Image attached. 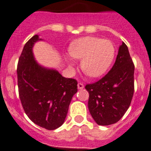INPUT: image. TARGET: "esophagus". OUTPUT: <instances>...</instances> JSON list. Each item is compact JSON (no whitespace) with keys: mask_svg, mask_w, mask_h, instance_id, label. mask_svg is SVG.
I'll return each mask as SVG.
<instances>
[{"mask_svg":"<svg viewBox=\"0 0 151 151\" xmlns=\"http://www.w3.org/2000/svg\"><path fill=\"white\" fill-rule=\"evenodd\" d=\"M78 88L80 89V90H81V89H83L84 88V85H83V84L78 83Z\"/></svg>","mask_w":151,"mask_h":151,"instance_id":"1","label":"esophagus"}]
</instances>
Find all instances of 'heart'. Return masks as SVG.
I'll use <instances>...</instances> for the list:
<instances>
[{
	"label": "heart",
	"instance_id": "b5f03b06",
	"mask_svg": "<svg viewBox=\"0 0 151 151\" xmlns=\"http://www.w3.org/2000/svg\"><path fill=\"white\" fill-rule=\"evenodd\" d=\"M69 54L74 59L82 60L81 67L86 74L97 78L111 66L115 57V47L109 40L87 36L73 41L69 45ZM73 58L66 57L70 66L75 65Z\"/></svg>",
	"mask_w": 151,
	"mask_h": 151
}]
</instances>
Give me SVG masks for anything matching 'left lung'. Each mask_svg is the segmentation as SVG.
<instances>
[{
    "label": "left lung",
    "instance_id": "obj_1",
    "mask_svg": "<svg viewBox=\"0 0 151 151\" xmlns=\"http://www.w3.org/2000/svg\"><path fill=\"white\" fill-rule=\"evenodd\" d=\"M134 72L128 47L122 42L110 72L98 82L85 86L89 93V112L97 125L116 123L127 111L134 94Z\"/></svg>",
    "mask_w": 151,
    "mask_h": 151
}]
</instances>
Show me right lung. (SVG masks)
<instances>
[{
	"label": "right lung",
	"mask_w": 151,
	"mask_h": 151,
	"mask_svg": "<svg viewBox=\"0 0 151 151\" xmlns=\"http://www.w3.org/2000/svg\"><path fill=\"white\" fill-rule=\"evenodd\" d=\"M43 41L35 35L23 47L17 66L19 94L22 107L35 124L54 130L63 124L69 104L77 92V82L35 60L33 47Z\"/></svg>",
	"instance_id": "add662e5"
}]
</instances>
